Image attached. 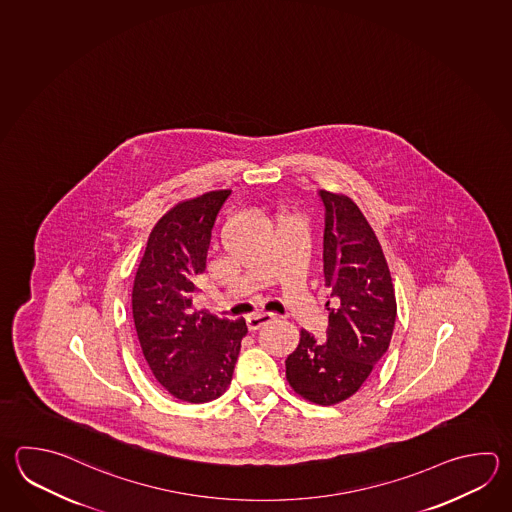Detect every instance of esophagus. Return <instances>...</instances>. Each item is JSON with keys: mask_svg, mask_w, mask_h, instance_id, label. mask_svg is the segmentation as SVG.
<instances>
[{"mask_svg": "<svg viewBox=\"0 0 512 512\" xmlns=\"http://www.w3.org/2000/svg\"><path fill=\"white\" fill-rule=\"evenodd\" d=\"M274 320V316L269 314V312H260V314H254V316H249L247 318V329L249 331H258L260 327L263 325H267V323H271Z\"/></svg>", "mask_w": 512, "mask_h": 512, "instance_id": "obj_1", "label": "esophagus"}]
</instances>
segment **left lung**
Segmentation results:
<instances>
[{
    "label": "left lung",
    "mask_w": 512,
    "mask_h": 512,
    "mask_svg": "<svg viewBox=\"0 0 512 512\" xmlns=\"http://www.w3.org/2000/svg\"><path fill=\"white\" fill-rule=\"evenodd\" d=\"M320 198L323 274L332 291L327 340L301 331L296 351L285 360V376L301 398L336 405L358 392L389 349L396 296L380 241L358 205L336 192L320 191Z\"/></svg>",
    "instance_id": "8db88e82"
}]
</instances>
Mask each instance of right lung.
Segmentation results:
<instances>
[{"label":"right lung","instance_id":"add662e5","mask_svg":"<svg viewBox=\"0 0 512 512\" xmlns=\"http://www.w3.org/2000/svg\"><path fill=\"white\" fill-rule=\"evenodd\" d=\"M229 194L205 192L165 212L152 227L132 287V318L152 376L189 403L227 391L247 334L245 320H220L192 305L212 227Z\"/></svg>","mask_w":512,"mask_h":512}]
</instances>
